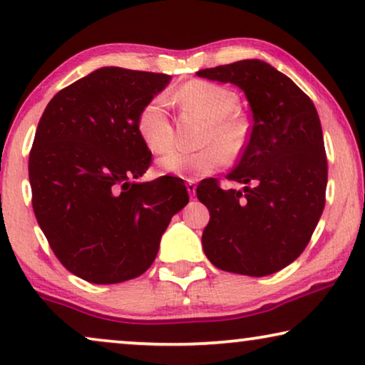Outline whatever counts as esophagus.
I'll return each mask as SVG.
<instances>
[{"instance_id":"esophagus-1","label":"esophagus","mask_w":365,"mask_h":365,"mask_svg":"<svg viewBox=\"0 0 365 365\" xmlns=\"http://www.w3.org/2000/svg\"><path fill=\"white\" fill-rule=\"evenodd\" d=\"M186 187H187L189 196H194V194H196V182H194V179H187Z\"/></svg>"}]
</instances>
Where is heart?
<instances>
[{
    "mask_svg": "<svg viewBox=\"0 0 365 365\" xmlns=\"http://www.w3.org/2000/svg\"><path fill=\"white\" fill-rule=\"evenodd\" d=\"M174 99L187 111L207 119V129L202 143L206 148L199 151H171L159 166L161 173L181 178L207 176L236 158L246 146L249 121L237 113L239 96L222 84L194 79L182 84ZM136 129L144 146L153 154H163L171 149L174 133L169 121L166 101L156 96L144 104L136 119Z\"/></svg>",
    "mask_w": 365,
    "mask_h": 365,
    "instance_id": "heart-1",
    "label": "heart"
}]
</instances>
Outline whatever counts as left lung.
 <instances>
[{"label": "left lung", "mask_w": 365, "mask_h": 365, "mask_svg": "<svg viewBox=\"0 0 365 365\" xmlns=\"http://www.w3.org/2000/svg\"><path fill=\"white\" fill-rule=\"evenodd\" d=\"M232 83L252 111L251 136L231 181L242 191L204 179L197 199L209 209L202 249L222 271L262 277L301 256L326 204L327 159L316 106L286 74L261 59L197 71Z\"/></svg>", "instance_id": "obj_1"}]
</instances>
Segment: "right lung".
<instances>
[{
  "label": "right lung",
  "instance_id": "1",
  "mask_svg": "<svg viewBox=\"0 0 365 365\" xmlns=\"http://www.w3.org/2000/svg\"><path fill=\"white\" fill-rule=\"evenodd\" d=\"M169 81L99 68L61 89L39 119L28 164L34 216L59 262L84 281L118 284L146 272L189 202L181 179L136 181L151 164L138 114Z\"/></svg>",
  "mask_w": 365,
  "mask_h": 365
}]
</instances>
